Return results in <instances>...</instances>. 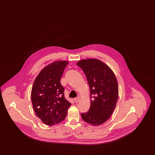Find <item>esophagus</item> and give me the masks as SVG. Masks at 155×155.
I'll use <instances>...</instances> for the list:
<instances>
[{
  "instance_id": "esophagus-1",
  "label": "esophagus",
  "mask_w": 155,
  "mask_h": 155,
  "mask_svg": "<svg viewBox=\"0 0 155 155\" xmlns=\"http://www.w3.org/2000/svg\"><path fill=\"white\" fill-rule=\"evenodd\" d=\"M74 102H75V103H77V102H78L80 101V97H75V98H74Z\"/></svg>"
}]
</instances>
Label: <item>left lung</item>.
<instances>
[{
  "label": "left lung",
  "mask_w": 155,
  "mask_h": 155,
  "mask_svg": "<svg viewBox=\"0 0 155 155\" xmlns=\"http://www.w3.org/2000/svg\"><path fill=\"white\" fill-rule=\"evenodd\" d=\"M77 65L87 77L91 97L89 110L81 114L82 118L91 125H101L110 118L117 102L118 87L116 75L109 67L99 59H83Z\"/></svg>",
  "instance_id": "8db88e82"
}]
</instances>
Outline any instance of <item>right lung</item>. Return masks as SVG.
<instances>
[{
  "mask_svg": "<svg viewBox=\"0 0 155 155\" xmlns=\"http://www.w3.org/2000/svg\"><path fill=\"white\" fill-rule=\"evenodd\" d=\"M68 61H55L47 65L36 77L31 90V101L37 116L47 125L60 123L71 105L66 99L60 80Z\"/></svg>",
  "mask_w": 155,
  "mask_h": 155,
  "instance_id": "obj_1",
  "label": "right lung"
}]
</instances>
